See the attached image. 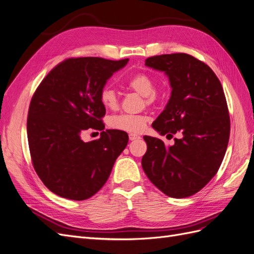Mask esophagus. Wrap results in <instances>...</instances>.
Here are the masks:
<instances>
[{"instance_id": "1", "label": "esophagus", "mask_w": 254, "mask_h": 254, "mask_svg": "<svg viewBox=\"0 0 254 254\" xmlns=\"http://www.w3.org/2000/svg\"><path fill=\"white\" fill-rule=\"evenodd\" d=\"M137 139H140V136L137 134H133V133L129 134V140L130 141H134V140H137Z\"/></svg>"}]
</instances>
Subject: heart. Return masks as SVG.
<instances>
[{"label":"heart","mask_w":254,"mask_h":254,"mask_svg":"<svg viewBox=\"0 0 254 254\" xmlns=\"http://www.w3.org/2000/svg\"><path fill=\"white\" fill-rule=\"evenodd\" d=\"M128 88L144 96L146 105L156 104L159 94L155 91V80L147 73H137L128 80ZM99 101L106 109L115 110L119 107V96L110 87H104L99 92ZM148 118L143 114L123 113L109 120V126L121 131L137 133L145 128Z\"/></svg>","instance_id":"obj_1"}]
</instances>
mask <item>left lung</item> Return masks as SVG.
<instances>
[{
    "label": "left lung",
    "mask_w": 254,
    "mask_h": 254,
    "mask_svg": "<svg viewBox=\"0 0 254 254\" xmlns=\"http://www.w3.org/2000/svg\"><path fill=\"white\" fill-rule=\"evenodd\" d=\"M164 72L172 95L152 127L162 135L180 132L173 146L145 135L147 150L142 167L148 179L167 196L196 194L216 175L230 136V117L224 89L212 68L184 53L145 60Z\"/></svg>",
    "instance_id": "8db88e82"
}]
</instances>
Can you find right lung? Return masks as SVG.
I'll list each match as a JSON object with an SVG mask.
<instances>
[{
    "label": "right lung",
    "instance_id": "right-lung-1",
    "mask_svg": "<svg viewBox=\"0 0 254 254\" xmlns=\"http://www.w3.org/2000/svg\"><path fill=\"white\" fill-rule=\"evenodd\" d=\"M128 59L68 58L45 76L30 101L27 139L37 175L51 191L84 200L108 180L115 160L125 149L128 134L106 130L99 92ZM101 129L98 140L83 142L88 128Z\"/></svg>",
    "mask_w": 254,
    "mask_h": 254
}]
</instances>
